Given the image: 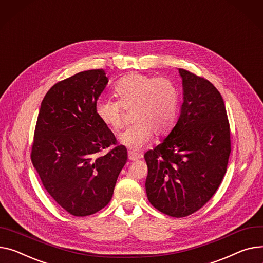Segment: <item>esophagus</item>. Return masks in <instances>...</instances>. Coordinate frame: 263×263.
<instances>
[{"mask_svg": "<svg viewBox=\"0 0 263 263\" xmlns=\"http://www.w3.org/2000/svg\"><path fill=\"white\" fill-rule=\"evenodd\" d=\"M142 154H138V153H134V152H129L128 153V157L130 161H137L139 159H142Z\"/></svg>", "mask_w": 263, "mask_h": 263, "instance_id": "1", "label": "esophagus"}]
</instances>
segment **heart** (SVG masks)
I'll list each match as a JSON object with an SVG mask.
<instances>
[{
    "label": "heart",
    "instance_id": "heart-1",
    "mask_svg": "<svg viewBox=\"0 0 263 263\" xmlns=\"http://www.w3.org/2000/svg\"><path fill=\"white\" fill-rule=\"evenodd\" d=\"M118 100L99 97L95 104L97 117L103 125L116 131L124 125L125 110L134 109L136 124L120 133L119 141L133 151L143 149L154 133L167 134L178 115L180 93L166 77L131 73L119 78L114 85Z\"/></svg>",
    "mask_w": 263,
    "mask_h": 263
}]
</instances>
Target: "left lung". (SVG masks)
Returning <instances> with one entry per match:
<instances>
[{
	"label": "left lung",
	"instance_id": "1",
	"mask_svg": "<svg viewBox=\"0 0 263 263\" xmlns=\"http://www.w3.org/2000/svg\"><path fill=\"white\" fill-rule=\"evenodd\" d=\"M184 101L177 125L145 153L146 192L157 211L174 218L198 212L216 194L231 154V129L220 92L184 68Z\"/></svg>",
	"mask_w": 263,
	"mask_h": 263
}]
</instances>
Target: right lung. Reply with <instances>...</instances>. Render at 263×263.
Wrapping results in <instances>:
<instances>
[{
	"mask_svg": "<svg viewBox=\"0 0 263 263\" xmlns=\"http://www.w3.org/2000/svg\"><path fill=\"white\" fill-rule=\"evenodd\" d=\"M108 81L99 68L55 83L41 102L34 128L31 163L49 196L76 217L108 205L128 160L126 147L116 146L114 134L95 112Z\"/></svg>",
	"mask_w": 263,
	"mask_h": 263,
	"instance_id": "add662e5",
	"label": "right lung"
}]
</instances>
